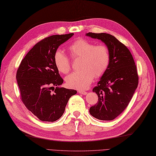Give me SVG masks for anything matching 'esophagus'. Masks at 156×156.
Here are the masks:
<instances>
[{
	"label": "esophagus",
	"mask_w": 156,
	"mask_h": 156,
	"mask_svg": "<svg viewBox=\"0 0 156 156\" xmlns=\"http://www.w3.org/2000/svg\"><path fill=\"white\" fill-rule=\"evenodd\" d=\"M80 94H83V95H86L87 94V92L85 91V90H79L78 91Z\"/></svg>",
	"instance_id": "esophagus-1"
}]
</instances>
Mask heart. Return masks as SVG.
Segmentation results:
<instances>
[{
  "label": "heart",
  "instance_id": "1",
  "mask_svg": "<svg viewBox=\"0 0 156 156\" xmlns=\"http://www.w3.org/2000/svg\"><path fill=\"white\" fill-rule=\"evenodd\" d=\"M72 58H81V71L69 74L66 77L67 85L76 89H85L90 85L94 77H101L108 69L110 63V53L104 44L96 45L93 42L81 39L75 41L68 47ZM54 62L57 69L63 74L71 69L69 58L60 49L54 54Z\"/></svg>",
  "mask_w": 156,
  "mask_h": 156
}]
</instances>
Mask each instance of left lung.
I'll return each mask as SVG.
<instances>
[{
	"label": "left lung",
	"mask_w": 156,
	"mask_h": 156,
	"mask_svg": "<svg viewBox=\"0 0 156 156\" xmlns=\"http://www.w3.org/2000/svg\"><path fill=\"white\" fill-rule=\"evenodd\" d=\"M87 36L102 41L110 53V63L92 91L98 103L90 107V114L102 121H111L127 107L138 87V76L131 53L125 45L108 33H88Z\"/></svg>",
	"instance_id": "8db88e82"
}]
</instances>
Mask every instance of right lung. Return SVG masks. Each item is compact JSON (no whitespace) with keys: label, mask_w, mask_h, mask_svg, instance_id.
Returning a JSON list of instances; mask_svg holds the SVG:
<instances>
[{"label":"right lung","mask_w":156,"mask_h":156,"mask_svg":"<svg viewBox=\"0 0 156 156\" xmlns=\"http://www.w3.org/2000/svg\"><path fill=\"white\" fill-rule=\"evenodd\" d=\"M73 35H52L41 41L28 52L17 71L21 99L41 121L53 122L60 119L69 99L77 93L73 89L59 87L64 80L54 62V54L59 46Z\"/></svg>","instance_id":"right-lung-1"}]
</instances>
